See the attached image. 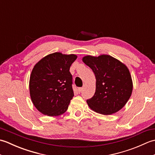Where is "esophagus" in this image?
<instances>
[{"mask_svg": "<svg viewBox=\"0 0 155 155\" xmlns=\"http://www.w3.org/2000/svg\"><path fill=\"white\" fill-rule=\"evenodd\" d=\"M83 87H80V88H78V93H81V92L83 91Z\"/></svg>", "mask_w": 155, "mask_h": 155, "instance_id": "obj_1", "label": "esophagus"}]
</instances>
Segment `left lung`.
<instances>
[{"label":"left lung","mask_w":155,"mask_h":155,"mask_svg":"<svg viewBox=\"0 0 155 155\" xmlns=\"http://www.w3.org/2000/svg\"><path fill=\"white\" fill-rule=\"evenodd\" d=\"M83 61L93 70L96 78L95 93L87 101L88 107L104 115L120 110L130 98L133 87L127 66L107 54L87 55Z\"/></svg>","instance_id":"left-lung-1"}]
</instances>
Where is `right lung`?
I'll use <instances>...</instances> for the list:
<instances>
[{
	"label": "right lung",
	"instance_id": "add662e5",
	"mask_svg": "<svg viewBox=\"0 0 155 155\" xmlns=\"http://www.w3.org/2000/svg\"><path fill=\"white\" fill-rule=\"evenodd\" d=\"M77 56L54 52L39 61L31 72L29 90L32 103L42 114L57 117L68 109L74 97L70 67Z\"/></svg>",
	"mask_w": 155,
	"mask_h": 155
}]
</instances>
